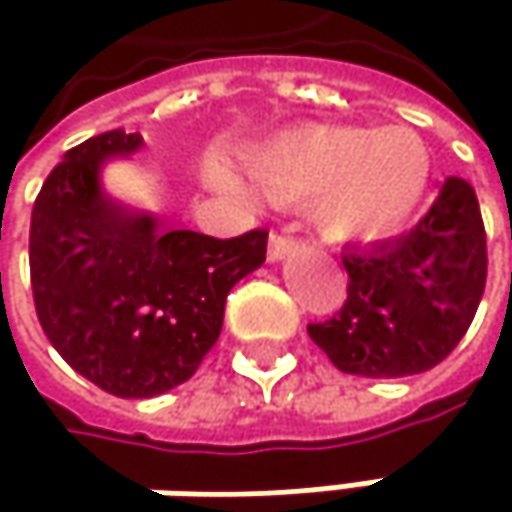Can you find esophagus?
I'll return each instance as SVG.
<instances>
[{
  "instance_id": "esophagus-1",
  "label": "esophagus",
  "mask_w": 512,
  "mask_h": 512,
  "mask_svg": "<svg viewBox=\"0 0 512 512\" xmlns=\"http://www.w3.org/2000/svg\"><path fill=\"white\" fill-rule=\"evenodd\" d=\"M290 249H293V240H290V237H284V234H272V237H269L266 257H269L272 263H278V260H284V257L290 255Z\"/></svg>"
}]
</instances>
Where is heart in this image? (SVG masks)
Masks as SVG:
<instances>
[{"instance_id": "heart-1", "label": "heart", "mask_w": 512, "mask_h": 512, "mask_svg": "<svg viewBox=\"0 0 512 512\" xmlns=\"http://www.w3.org/2000/svg\"><path fill=\"white\" fill-rule=\"evenodd\" d=\"M257 189L275 204H314L317 225L344 243L400 234L430 186L424 142L400 127H308L284 133L249 162ZM237 192V180L219 174Z\"/></svg>"}]
</instances>
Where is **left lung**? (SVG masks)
<instances>
[{"label": "left lung", "mask_w": 512, "mask_h": 512, "mask_svg": "<svg viewBox=\"0 0 512 512\" xmlns=\"http://www.w3.org/2000/svg\"><path fill=\"white\" fill-rule=\"evenodd\" d=\"M344 269V308L308 326L332 364L370 379L436 367L468 332L486 287V231L471 183L448 177L409 234L347 249Z\"/></svg>", "instance_id": "left-lung-1"}]
</instances>
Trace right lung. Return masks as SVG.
<instances>
[{
  "instance_id": "obj_1",
  "label": "right lung",
  "mask_w": 512,
  "mask_h": 512,
  "mask_svg": "<svg viewBox=\"0 0 512 512\" xmlns=\"http://www.w3.org/2000/svg\"><path fill=\"white\" fill-rule=\"evenodd\" d=\"M139 133L94 136L50 171L35 198L29 269L44 335L76 373L115 397L186 382L222 332L231 287L266 260V231L216 240L171 231L106 195V159Z\"/></svg>"
}]
</instances>
